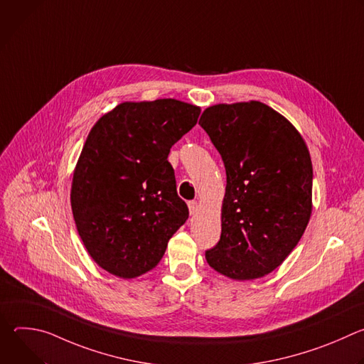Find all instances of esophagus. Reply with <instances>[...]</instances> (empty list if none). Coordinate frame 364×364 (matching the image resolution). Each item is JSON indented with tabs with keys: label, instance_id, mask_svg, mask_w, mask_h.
Returning <instances> with one entry per match:
<instances>
[{
	"label": "esophagus",
	"instance_id": "esophagus-1",
	"mask_svg": "<svg viewBox=\"0 0 364 364\" xmlns=\"http://www.w3.org/2000/svg\"><path fill=\"white\" fill-rule=\"evenodd\" d=\"M188 210H190V215H196L198 212V203L197 201H188Z\"/></svg>",
	"mask_w": 364,
	"mask_h": 364
}]
</instances>
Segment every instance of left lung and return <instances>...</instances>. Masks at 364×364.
Wrapping results in <instances>:
<instances>
[{"label":"left lung","instance_id":"1","mask_svg":"<svg viewBox=\"0 0 364 364\" xmlns=\"http://www.w3.org/2000/svg\"><path fill=\"white\" fill-rule=\"evenodd\" d=\"M198 124L226 168L222 235L205 250V261L236 281L262 278L296 246L313 210L305 141L285 117L257 100L219 103Z\"/></svg>","mask_w":364,"mask_h":364}]
</instances>
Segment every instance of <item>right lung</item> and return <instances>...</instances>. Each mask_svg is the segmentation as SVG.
I'll return each mask as SVG.
<instances>
[{
	"label": "right lung",
	"mask_w": 364,
	"mask_h": 364,
	"mask_svg": "<svg viewBox=\"0 0 364 364\" xmlns=\"http://www.w3.org/2000/svg\"><path fill=\"white\" fill-rule=\"evenodd\" d=\"M198 115L177 99L124 102L90 129L70 203L87 253L109 274L129 279L157 267L188 219L167 159Z\"/></svg>",
	"instance_id": "1"
}]
</instances>
